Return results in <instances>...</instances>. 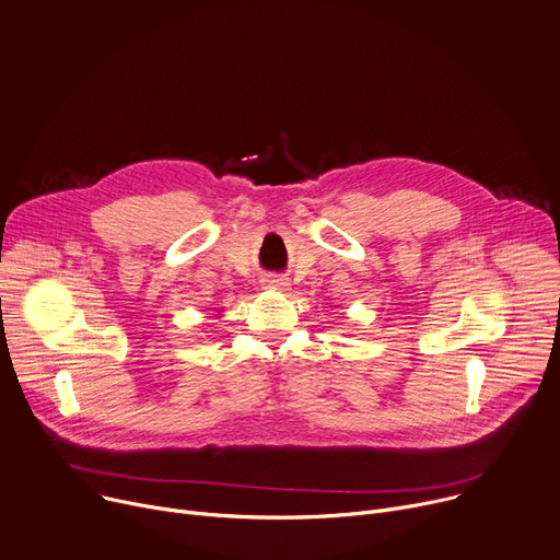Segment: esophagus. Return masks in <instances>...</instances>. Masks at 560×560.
Returning a JSON list of instances; mask_svg holds the SVG:
<instances>
[{
	"instance_id": "34e87169",
	"label": "esophagus",
	"mask_w": 560,
	"mask_h": 560,
	"mask_svg": "<svg viewBox=\"0 0 560 560\" xmlns=\"http://www.w3.org/2000/svg\"><path fill=\"white\" fill-rule=\"evenodd\" d=\"M264 283H266L268 288H285V285H288V281H285L283 277H277V275L266 277V279H264Z\"/></svg>"
}]
</instances>
